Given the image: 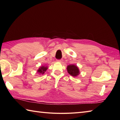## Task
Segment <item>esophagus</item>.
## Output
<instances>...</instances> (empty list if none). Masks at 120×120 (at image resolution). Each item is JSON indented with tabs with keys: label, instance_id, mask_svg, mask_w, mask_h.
I'll return each mask as SVG.
<instances>
[{
	"label": "esophagus",
	"instance_id": "34e87169",
	"mask_svg": "<svg viewBox=\"0 0 120 120\" xmlns=\"http://www.w3.org/2000/svg\"><path fill=\"white\" fill-rule=\"evenodd\" d=\"M57 61L58 62H62L63 61L62 59H59V60H57Z\"/></svg>",
	"mask_w": 120,
	"mask_h": 120
}]
</instances>
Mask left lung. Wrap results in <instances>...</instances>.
<instances>
[{"mask_svg":"<svg viewBox=\"0 0 120 120\" xmlns=\"http://www.w3.org/2000/svg\"><path fill=\"white\" fill-rule=\"evenodd\" d=\"M68 72L71 76L76 77L80 74L79 70L77 66L74 64H71L67 67Z\"/></svg>","mask_w":120,"mask_h":120,"instance_id":"8db88e82","label":"left lung"}]
</instances>
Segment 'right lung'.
<instances>
[{
  "mask_svg": "<svg viewBox=\"0 0 120 120\" xmlns=\"http://www.w3.org/2000/svg\"><path fill=\"white\" fill-rule=\"evenodd\" d=\"M48 68L47 67H44V66H42V67H40L39 68V70L37 71V72L38 73H39L40 74H44L45 72L47 70Z\"/></svg>",
  "mask_w": 120,
  "mask_h": 120,
  "instance_id": "1",
  "label": "right lung"
}]
</instances>
